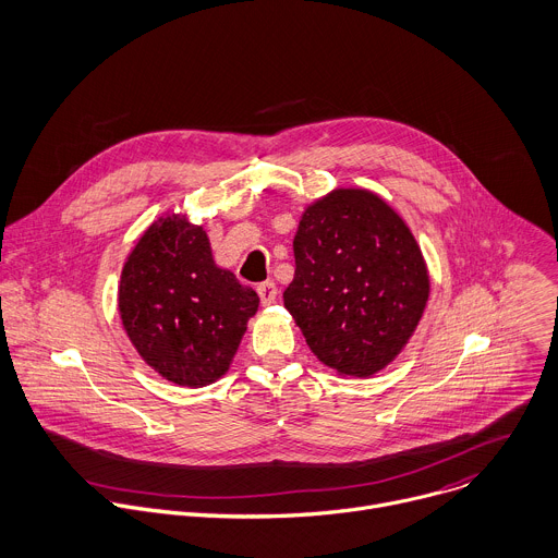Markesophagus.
Returning a JSON list of instances; mask_svg holds the SVG:
<instances>
[{"label": "esophagus", "mask_w": 558, "mask_h": 558, "mask_svg": "<svg viewBox=\"0 0 558 558\" xmlns=\"http://www.w3.org/2000/svg\"><path fill=\"white\" fill-rule=\"evenodd\" d=\"M257 294H259V299H262L264 305H272V303L277 301L279 290H277L275 281H264V283L257 286Z\"/></svg>", "instance_id": "1"}]
</instances>
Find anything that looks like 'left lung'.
Segmentation results:
<instances>
[{
	"label": "left lung",
	"mask_w": 558,
	"mask_h": 558,
	"mask_svg": "<svg viewBox=\"0 0 558 558\" xmlns=\"http://www.w3.org/2000/svg\"><path fill=\"white\" fill-rule=\"evenodd\" d=\"M292 246L296 268L283 303L312 354L352 378L391 365L430 294L407 221L378 193L339 186L303 208Z\"/></svg>",
	"instance_id": "obj_1"
}]
</instances>
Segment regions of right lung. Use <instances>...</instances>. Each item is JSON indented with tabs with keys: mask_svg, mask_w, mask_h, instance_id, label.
Instances as JSON below:
<instances>
[{
	"mask_svg": "<svg viewBox=\"0 0 558 558\" xmlns=\"http://www.w3.org/2000/svg\"><path fill=\"white\" fill-rule=\"evenodd\" d=\"M257 307V292L215 264L189 213L151 221L123 264V329L141 359L180 387H206L229 372Z\"/></svg>",
	"mask_w": 558,
	"mask_h": 558,
	"instance_id": "right-lung-1",
	"label": "right lung"
}]
</instances>
